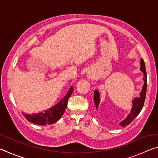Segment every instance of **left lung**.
Returning a JSON list of instances; mask_svg holds the SVG:
<instances>
[{
  "label": "left lung",
  "mask_w": 158,
  "mask_h": 158,
  "mask_svg": "<svg viewBox=\"0 0 158 158\" xmlns=\"http://www.w3.org/2000/svg\"><path fill=\"white\" fill-rule=\"evenodd\" d=\"M140 64H141V67H140V69L141 71L143 73V82L144 84L143 85L142 88V90L140 93V97L139 98H135V100H133V106L132 108V110H131L130 113L128 114V116L125 119H124L123 121H121L120 123V125H121L122 127L126 126V125H129L131 122H132L134 119L137 117L139 114L140 113V111L141 109H142L143 106V104L144 102H145V99H146V89H147V75H146V68H145V63H144L143 60L141 58V61H140ZM100 93L97 90H95L94 92V102H95V105L96 107V110L98 109V106H99V103L100 102Z\"/></svg>",
  "instance_id": "1"
}]
</instances>
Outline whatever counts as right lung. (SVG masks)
I'll use <instances>...</instances> for the list:
<instances>
[{
  "label": "right lung",
  "mask_w": 158,
  "mask_h": 158,
  "mask_svg": "<svg viewBox=\"0 0 158 158\" xmlns=\"http://www.w3.org/2000/svg\"><path fill=\"white\" fill-rule=\"evenodd\" d=\"M73 92V87L71 86L65 97L59 102H58L56 105L47 109L44 112L32 114H23V115L28 121L39 125H52L55 123L62 117L63 114L65 112L67 105H68V99L70 97Z\"/></svg>",
  "instance_id": "1"
}]
</instances>
